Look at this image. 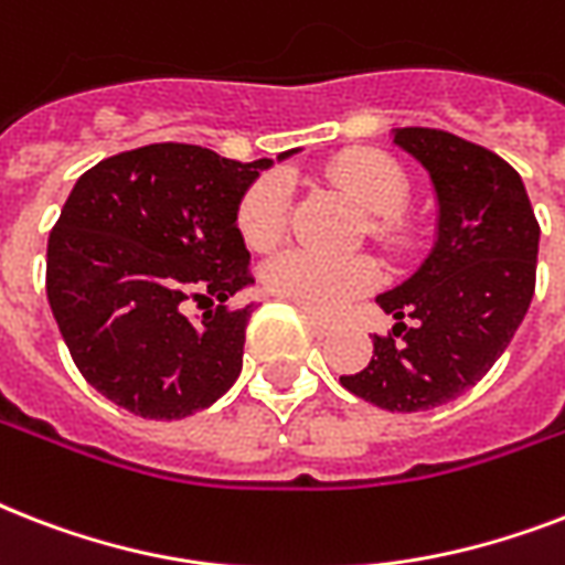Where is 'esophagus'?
Wrapping results in <instances>:
<instances>
[{"mask_svg":"<svg viewBox=\"0 0 565 565\" xmlns=\"http://www.w3.org/2000/svg\"><path fill=\"white\" fill-rule=\"evenodd\" d=\"M305 319H308V326L313 328L319 337H326L334 331V322H331V319H322V317H317V313H308V310H305Z\"/></svg>","mask_w":565,"mask_h":565,"instance_id":"1","label":"esophagus"}]
</instances>
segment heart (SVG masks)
Returning a JSON list of instances; mask_svg holds the SVG:
<instances>
[{
	"label": "heart",
	"instance_id": "b5f03b06",
	"mask_svg": "<svg viewBox=\"0 0 565 565\" xmlns=\"http://www.w3.org/2000/svg\"><path fill=\"white\" fill-rule=\"evenodd\" d=\"M337 188H343L370 213V237L393 255H402L416 243V225L404 213L411 199V175L393 154L381 149H352L343 152L328 170ZM290 222V184L281 175H264L243 193L237 207L239 237L255 252H269L287 234ZM264 284L275 296L310 310L337 313L349 301L370 292L377 284V269L366 257L313 255L305 248H290L264 269Z\"/></svg>",
	"mask_w": 565,
	"mask_h": 565
}]
</instances>
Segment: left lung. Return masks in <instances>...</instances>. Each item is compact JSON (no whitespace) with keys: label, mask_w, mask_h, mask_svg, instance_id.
<instances>
[{"label":"left lung","mask_w":565,"mask_h":565,"mask_svg":"<svg viewBox=\"0 0 565 565\" xmlns=\"http://www.w3.org/2000/svg\"><path fill=\"white\" fill-rule=\"evenodd\" d=\"M393 140L430 172L437 246L419 273L377 296L393 331L340 384L384 411L416 413L475 386L510 345L536 287L540 222L504 158L439 128H395Z\"/></svg>","instance_id":"1"}]
</instances>
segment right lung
I'll return each instance as SVG.
<instances>
[{"label": "right lung", "mask_w": 565, "mask_h": 565, "mask_svg": "<svg viewBox=\"0 0 565 565\" xmlns=\"http://www.w3.org/2000/svg\"><path fill=\"white\" fill-rule=\"evenodd\" d=\"M269 163L152 143L75 181L49 234L46 296L105 398L143 419H184L237 381L252 305L225 301L255 281L237 207ZM193 303L209 308L202 318Z\"/></svg>", "instance_id": "right-lung-1"}]
</instances>
